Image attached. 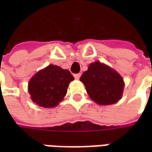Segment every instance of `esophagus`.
<instances>
[{
    "mask_svg": "<svg viewBox=\"0 0 152 152\" xmlns=\"http://www.w3.org/2000/svg\"><path fill=\"white\" fill-rule=\"evenodd\" d=\"M74 77H75V79L79 80L80 77V73H77V74H75V75H74Z\"/></svg>",
    "mask_w": 152,
    "mask_h": 152,
    "instance_id": "1",
    "label": "esophagus"
}]
</instances>
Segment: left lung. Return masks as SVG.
Returning a JSON list of instances; mask_svg holds the SVG:
<instances>
[{
    "mask_svg": "<svg viewBox=\"0 0 152 152\" xmlns=\"http://www.w3.org/2000/svg\"><path fill=\"white\" fill-rule=\"evenodd\" d=\"M80 80L84 83L86 91L100 105H110L121 99L124 82L115 71L105 64L95 62L83 73Z\"/></svg>",
    "mask_w": 152,
    "mask_h": 152,
    "instance_id": "1",
    "label": "left lung"
}]
</instances>
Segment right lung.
Returning <instances> with one entry per match:
<instances>
[{"mask_svg": "<svg viewBox=\"0 0 152 152\" xmlns=\"http://www.w3.org/2000/svg\"><path fill=\"white\" fill-rule=\"evenodd\" d=\"M73 80L68 70L50 65L29 81L28 91L31 100L43 107H56L66 95L68 85Z\"/></svg>", "mask_w": 152, "mask_h": 152, "instance_id": "right-lung-1", "label": "right lung"}]
</instances>
